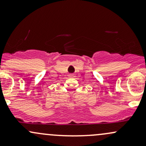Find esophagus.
Here are the masks:
<instances>
[{
    "label": "esophagus",
    "instance_id": "34e87169",
    "mask_svg": "<svg viewBox=\"0 0 146 146\" xmlns=\"http://www.w3.org/2000/svg\"><path fill=\"white\" fill-rule=\"evenodd\" d=\"M69 77H73V74H69Z\"/></svg>",
    "mask_w": 146,
    "mask_h": 146
}]
</instances>
